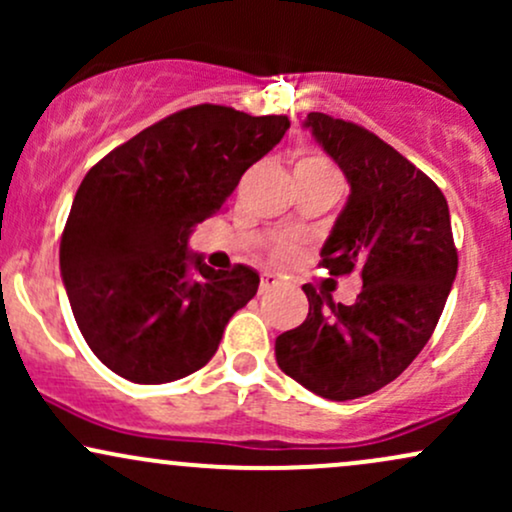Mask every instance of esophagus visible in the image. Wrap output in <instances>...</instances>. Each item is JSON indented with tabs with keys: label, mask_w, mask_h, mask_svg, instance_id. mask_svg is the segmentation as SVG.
Wrapping results in <instances>:
<instances>
[{
	"label": "esophagus",
	"mask_w": 512,
	"mask_h": 512,
	"mask_svg": "<svg viewBox=\"0 0 512 512\" xmlns=\"http://www.w3.org/2000/svg\"><path fill=\"white\" fill-rule=\"evenodd\" d=\"M276 286H279V279H276L274 274H262L260 276V293L272 291V289H276Z\"/></svg>",
	"instance_id": "obj_1"
}]
</instances>
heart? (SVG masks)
<instances>
[{
    "label": "heart",
    "instance_id": "b5f03b06",
    "mask_svg": "<svg viewBox=\"0 0 512 512\" xmlns=\"http://www.w3.org/2000/svg\"><path fill=\"white\" fill-rule=\"evenodd\" d=\"M296 173L298 175H310V178H337L332 163L327 161L325 156H317V154L303 156L301 161L296 163ZM291 252H293L291 245H281V248H276L274 257H276V260H286V257H291Z\"/></svg>",
    "mask_w": 512,
    "mask_h": 512
}]
</instances>
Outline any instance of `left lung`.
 I'll list each match as a JSON object with an SVG mask.
<instances>
[{
  "label": "left lung",
  "mask_w": 512,
  "mask_h": 512,
  "mask_svg": "<svg viewBox=\"0 0 512 512\" xmlns=\"http://www.w3.org/2000/svg\"><path fill=\"white\" fill-rule=\"evenodd\" d=\"M305 127L351 185L322 245L332 276L361 272L356 303L305 284L308 317L276 337V363L315 395L344 402L404 373L433 330L457 274L450 211L440 187L366 127L310 113Z\"/></svg>",
  "instance_id": "1"
}]
</instances>
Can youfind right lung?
Wrapping results in <instances>:
<instances>
[{"label":"right lung","instance_id":"1","mask_svg":"<svg viewBox=\"0 0 512 512\" xmlns=\"http://www.w3.org/2000/svg\"><path fill=\"white\" fill-rule=\"evenodd\" d=\"M289 127L286 115L192 105L81 180L60 243L62 281L86 344L120 378L173 383L216 354L260 274L245 264L216 272L187 252V238Z\"/></svg>","mask_w":512,"mask_h":512}]
</instances>
